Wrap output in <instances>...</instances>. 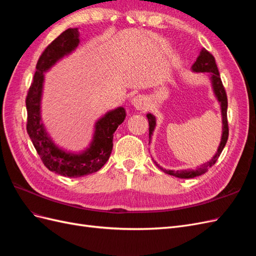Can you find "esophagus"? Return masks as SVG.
I'll return each mask as SVG.
<instances>
[{
  "label": "esophagus",
  "instance_id": "obj_1",
  "mask_svg": "<svg viewBox=\"0 0 256 256\" xmlns=\"http://www.w3.org/2000/svg\"><path fill=\"white\" fill-rule=\"evenodd\" d=\"M132 106L138 110H144L147 106V99L143 95H138L132 99Z\"/></svg>",
  "mask_w": 256,
  "mask_h": 256
}]
</instances>
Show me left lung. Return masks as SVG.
<instances>
[{
	"mask_svg": "<svg viewBox=\"0 0 256 256\" xmlns=\"http://www.w3.org/2000/svg\"><path fill=\"white\" fill-rule=\"evenodd\" d=\"M192 72H208L209 76H210V82H212V86L214 94L218 100L220 106H221V115H222V136H221V142L218 147V150L216 152L214 156L207 162H205L204 164L200 166V168H196V170H178V171H173V170H166L162 168L156 161H154V164L160 170H162L164 173L172 175L178 178H193L202 175L206 173L209 168H210L220 157V154L226 146L228 142V97H226V90H224V86L222 84L221 78H220V74L218 70V67H216L214 58L212 56V54L209 53L206 49H202L200 52V56H198L196 60L194 62V64L191 67ZM147 120H148L150 122V142L152 140V136L154 130V127H156V118L150 113L146 115Z\"/></svg>",
	"mask_w": 256,
	"mask_h": 256,
	"instance_id": "8db88e82",
	"label": "left lung"
}]
</instances>
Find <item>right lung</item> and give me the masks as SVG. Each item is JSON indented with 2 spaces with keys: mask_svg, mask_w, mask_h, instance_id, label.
Wrapping results in <instances>:
<instances>
[{
  "mask_svg": "<svg viewBox=\"0 0 256 256\" xmlns=\"http://www.w3.org/2000/svg\"><path fill=\"white\" fill-rule=\"evenodd\" d=\"M79 28H68L44 49L36 65V72L26 100V130L42 164L51 172L67 177H82L95 173L109 159L113 148V134L126 118L122 106L106 113L95 124L92 140L86 150L72 152L60 148L52 141L42 120V96L44 72L60 60L70 54L80 44Z\"/></svg>",
  "mask_w": 256,
  "mask_h": 256,
  "instance_id": "add662e5",
  "label": "right lung"
}]
</instances>
